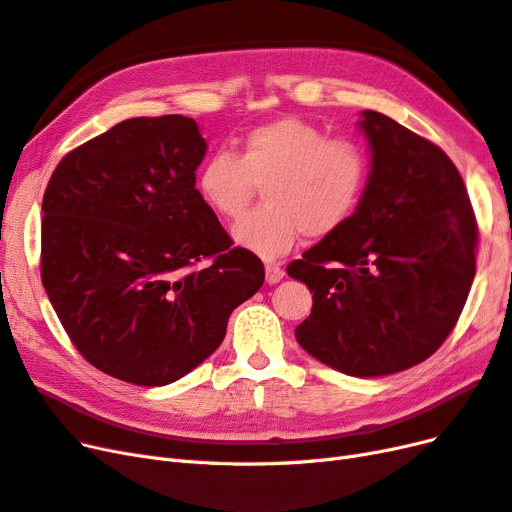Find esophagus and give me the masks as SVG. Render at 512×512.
<instances>
[{
  "instance_id": "esophagus-1",
  "label": "esophagus",
  "mask_w": 512,
  "mask_h": 512,
  "mask_svg": "<svg viewBox=\"0 0 512 512\" xmlns=\"http://www.w3.org/2000/svg\"><path fill=\"white\" fill-rule=\"evenodd\" d=\"M265 277H267V284H277L284 280V269L280 265H273V262H269V265L265 267Z\"/></svg>"
}]
</instances>
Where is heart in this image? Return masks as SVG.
<instances>
[{
  "mask_svg": "<svg viewBox=\"0 0 512 512\" xmlns=\"http://www.w3.org/2000/svg\"><path fill=\"white\" fill-rule=\"evenodd\" d=\"M369 181L367 151L314 123L284 117L247 132L239 156L215 151L200 164L196 190L224 220H239L256 190L265 205L232 230L243 250L277 258L305 237H327L361 205Z\"/></svg>",
  "mask_w": 512,
  "mask_h": 512,
  "instance_id": "1",
  "label": "heart"
}]
</instances>
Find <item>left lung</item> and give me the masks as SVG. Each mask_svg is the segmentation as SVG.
<instances>
[{"label":"left lung","instance_id":"obj_1","mask_svg":"<svg viewBox=\"0 0 512 512\" xmlns=\"http://www.w3.org/2000/svg\"><path fill=\"white\" fill-rule=\"evenodd\" d=\"M371 170L344 226L288 265L314 292L294 337L356 378L429 359L455 329L476 273L478 228L459 170L427 138L361 113Z\"/></svg>","mask_w":512,"mask_h":512}]
</instances>
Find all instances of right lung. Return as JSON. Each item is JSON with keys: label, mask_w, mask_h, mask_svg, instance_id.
Listing matches in <instances>:
<instances>
[{"label": "right lung", "mask_w": 512, "mask_h": 512, "mask_svg": "<svg viewBox=\"0 0 512 512\" xmlns=\"http://www.w3.org/2000/svg\"><path fill=\"white\" fill-rule=\"evenodd\" d=\"M205 153L194 119L134 117L72 149L46 185L44 290L76 350L123 382L183 378L265 282L196 190Z\"/></svg>", "instance_id": "obj_1"}]
</instances>
